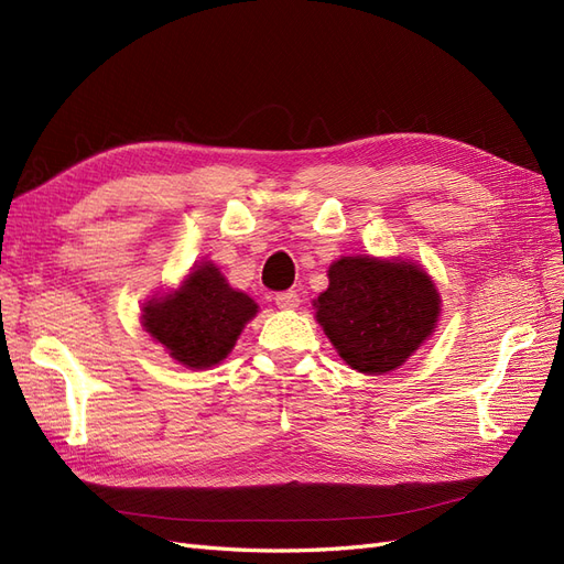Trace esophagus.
Wrapping results in <instances>:
<instances>
[{
	"instance_id": "obj_1",
	"label": "esophagus",
	"mask_w": 564,
	"mask_h": 564,
	"mask_svg": "<svg viewBox=\"0 0 564 564\" xmlns=\"http://www.w3.org/2000/svg\"><path fill=\"white\" fill-rule=\"evenodd\" d=\"M274 300H276L279 308H295V306H300V295L295 293V290H283V293H279Z\"/></svg>"
}]
</instances>
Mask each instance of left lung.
<instances>
[{"mask_svg": "<svg viewBox=\"0 0 564 564\" xmlns=\"http://www.w3.org/2000/svg\"><path fill=\"white\" fill-rule=\"evenodd\" d=\"M328 279L316 318L358 372L381 375L403 366L438 321V290L416 264L341 258L330 264Z\"/></svg>", "mask_w": 564, "mask_h": 564, "instance_id": "obj_1", "label": "left lung"}]
</instances>
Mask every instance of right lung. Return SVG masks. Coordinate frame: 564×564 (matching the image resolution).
Masks as SVG:
<instances>
[{"instance_id": "1", "label": "right lung", "mask_w": 564, "mask_h": 564, "mask_svg": "<svg viewBox=\"0 0 564 564\" xmlns=\"http://www.w3.org/2000/svg\"><path fill=\"white\" fill-rule=\"evenodd\" d=\"M258 314V304L229 288L213 264L196 267L173 295L144 306V328L192 370L217 366Z\"/></svg>"}]
</instances>
